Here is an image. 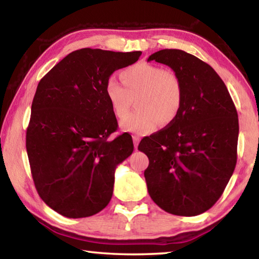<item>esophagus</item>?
<instances>
[{"mask_svg":"<svg viewBox=\"0 0 259 259\" xmlns=\"http://www.w3.org/2000/svg\"><path fill=\"white\" fill-rule=\"evenodd\" d=\"M134 145H135V148L136 150H137V147H138V144H139V140H140V136H138V135H134Z\"/></svg>","mask_w":259,"mask_h":259,"instance_id":"1","label":"esophagus"}]
</instances>
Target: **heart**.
<instances>
[{
    "instance_id": "heart-1",
    "label": "heart",
    "mask_w": 259,
    "mask_h": 259,
    "mask_svg": "<svg viewBox=\"0 0 259 259\" xmlns=\"http://www.w3.org/2000/svg\"><path fill=\"white\" fill-rule=\"evenodd\" d=\"M121 82L108 78L105 96L115 116L124 117L136 98L137 109L121 121L122 129L135 134H147L160 124L177 119L184 99L181 76L171 69L157 65L138 63L120 73Z\"/></svg>"
}]
</instances>
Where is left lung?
<instances>
[{"mask_svg":"<svg viewBox=\"0 0 259 259\" xmlns=\"http://www.w3.org/2000/svg\"><path fill=\"white\" fill-rule=\"evenodd\" d=\"M147 60L169 66L184 85L177 119L138 145L150 160L144 172L147 191L164 211L196 216L217 202L233 175L238 112L225 83L198 57L164 49Z\"/></svg>","mask_w":259,"mask_h":259,"instance_id":"left-lung-1","label":"left lung"}]
</instances>
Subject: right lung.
Returning a JSON list of instances; mask_svg holds the SVG:
<instances>
[{"instance_id":"1","label":"right lung","mask_w":259,"mask_h":259,"mask_svg":"<svg viewBox=\"0 0 259 259\" xmlns=\"http://www.w3.org/2000/svg\"><path fill=\"white\" fill-rule=\"evenodd\" d=\"M140 55L84 48L38 82L26 150L38 195L65 217L93 216L112 199L115 168L131 155L134 143L128 133L108 139L117 121L105 83Z\"/></svg>"}]
</instances>
